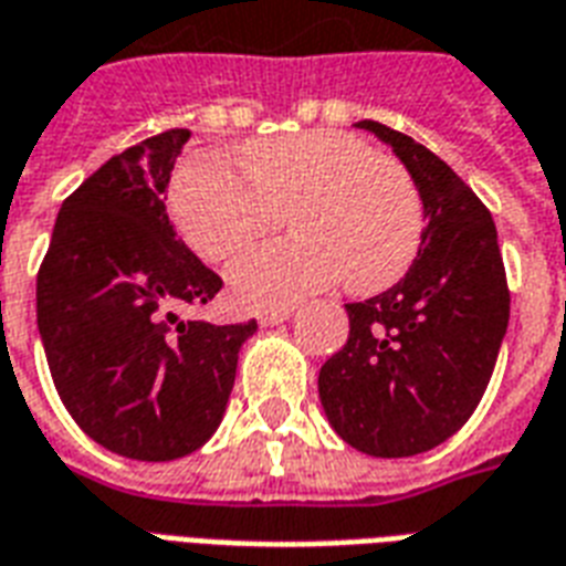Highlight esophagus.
I'll return each instance as SVG.
<instances>
[{
	"label": "esophagus",
	"instance_id": "34e87169",
	"mask_svg": "<svg viewBox=\"0 0 566 566\" xmlns=\"http://www.w3.org/2000/svg\"><path fill=\"white\" fill-rule=\"evenodd\" d=\"M291 315H294V308H275V312H261V315H258V324H261V326L284 324V321H291Z\"/></svg>",
	"mask_w": 566,
	"mask_h": 566
}]
</instances>
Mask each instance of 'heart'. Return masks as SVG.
Returning <instances> with one entry per match:
<instances>
[{"instance_id": "b5f03b06", "label": "heart", "mask_w": 566, "mask_h": 566, "mask_svg": "<svg viewBox=\"0 0 566 566\" xmlns=\"http://www.w3.org/2000/svg\"><path fill=\"white\" fill-rule=\"evenodd\" d=\"M240 161L245 178L212 158L188 161L170 212L188 249L209 263L249 249L287 212L294 240L251 251L228 272L242 308H284L338 279L350 294H380L408 275L426 212L399 161L329 128L254 140Z\"/></svg>"}]
</instances>
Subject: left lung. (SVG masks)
Wrapping results in <instances>:
<instances>
[{
  "label": "left lung",
  "instance_id": "obj_1",
  "mask_svg": "<svg viewBox=\"0 0 566 566\" xmlns=\"http://www.w3.org/2000/svg\"><path fill=\"white\" fill-rule=\"evenodd\" d=\"M357 128L408 167L426 230L399 284L345 305L350 333L321 366L317 392L342 441L401 459L443 443L474 413L504 342L510 291L492 212L453 167L375 119Z\"/></svg>",
  "mask_w": 566,
  "mask_h": 566
}]
</instances>
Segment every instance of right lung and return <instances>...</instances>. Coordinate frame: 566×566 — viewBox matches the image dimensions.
<instances>
[{
	"label": "right lung",
	"instance_id": "add662e5",
	"mask_svg": "<svg viewBox=\"0 0 566 566\" xmlns=\"http://www.w3.org/2000/svg\"><path fill=\"white\" fill-rule=\"evenodd\" d=\"M188 137L170 128L98 167L62 203L38 270V333L62 405L92 441L137 462L212 438L258 329L177 315L221 291L165 209Z\"/></svg>",
	"mask_w": 566,
	"mask_h": 566
}]
</instances>
